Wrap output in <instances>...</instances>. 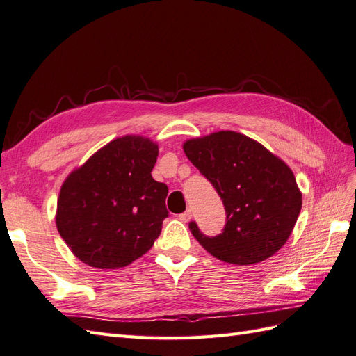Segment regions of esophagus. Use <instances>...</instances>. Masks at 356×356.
Instances as JSON below:
<instances>
[{"mask_svg":"<svg viewBox=\"0 0 356 356\" xmlns=\"http://www.w3.org/2000/svg\"><path fill=\"white\" fill-rule=\"evenodd\" d=\"M191 218H193V213H191V211H186V212L179 215V220H180L181 222H189Z\"/></svg>","mask_w":356,"mask_h":356,"instance_id":"34e87169","label":"esophagus"}]
</instances>
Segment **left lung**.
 I'll return each instance as SVG.
<instances>
[{"label": "left lung", "instance_id": "obj_1", "mask_svg": "<svg viewBox=\"0 0 356 356\" xmlns=\"http://www.w3.org/2000/svg\"><path fill=\"white\" fill-rule=\"evenodd\" d=\"M184 152L225 206L224 232L215 238L204 236L195 222L189 224L202 247L232 265H254L278 252L302 207V193L287 163L234 131L186 140Z\"/></svg>", "mask_w": 356, "mask_h": 356}]
</instances>
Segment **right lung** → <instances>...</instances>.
I'll return each instance as SVG.
<instances>
[{
  "instance_id": "1",
  "label": "right lung",
  "mask_w": 356,
  "mask_h": 356,
  "mask_svg": "<svg viewBox=\"0 0 356 356\" xmlns=\"http://www.w3.org/2000/svg\"><path fill=\"white\" fill-rule=\"evenodd\" d=\"M158 153L147 136H118L63 181L57 230L86 265L124 268L153 247L168 216V188L152 177Z\"/></svg>"
}]
</instances>
